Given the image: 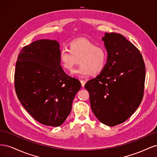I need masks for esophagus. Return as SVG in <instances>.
<instances>
[{"label": "esophagus", "mask_w": 157, "mask_h": 157, "mask_svg": "<svg viewBox=\"0 0 157 157\" xmlns=\"http://www.w3.org/2000/svg\"><path fill=\"white\" fill-rule=\"evenodd\" d=\"M80 83H81L82 86L84 87L85 84H86V81H85V80H80Z\"/></svg>", "instance_id": "1"}]
</instances>
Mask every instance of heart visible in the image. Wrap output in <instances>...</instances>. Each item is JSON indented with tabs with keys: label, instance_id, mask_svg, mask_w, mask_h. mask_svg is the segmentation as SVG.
I'll return each mask as SVG.
<instances>
[{
	"label": "heart",
	"instance_id": "heart-1",
	"mask_svg": "<svg viewBox=\"0 0 157 157\" xmlns=\"http://www.w3.org/2000/svg\"><path fill=\"white\" fill-rule=\"evenodd\" d=\"M107 59L108 53L104 47L83 38L71 41L69 49L63 48L59 53L60 64L67 71L72 70L78 59L80 65L74 73L80 77L100 74L105 68Z\"/></svg>",
	"mask_w": 157,
	"mask_h": 157
}]
</instances>
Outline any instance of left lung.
<instances>
[{
	"mask_svg": "<svg viewBox=\"0 0 157 157\" xmlns=\"http://www.w3.org/2000/svg\"><path fill=\"white\" fill-rule=\"evenodd\" d=\"M102 40L108 53L105 68L84 87L95 116L114 126L125 122L140 105L145 66L140 50L123 35L106 33Z\"/></svg>",
	"mask_w": 157,
	"mask_h": 157,
	"instance_id": "8db88e82",
	"label": "left lung"
}]
</instances>
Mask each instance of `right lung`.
I'll use <instances>...</instances> for the list:
<instances>
[{
    "mask_svg": "<svg viewBox=\"0 0 157 157\" xmlns=\"http://www.w3.org/2000/svg\"><path fill=\"white\" fill-rule=\"evenodd\" d=\"M59 44L41 39L23 47L16 64L14 85L26 111L42 124L57 127L67 118L80 81L59 62Z\"/></svg>",
    "mask_w": 157,
    "mask_h": 157,
    "instance_id": "1",
    "label": "right lung"
}]
</instances>
